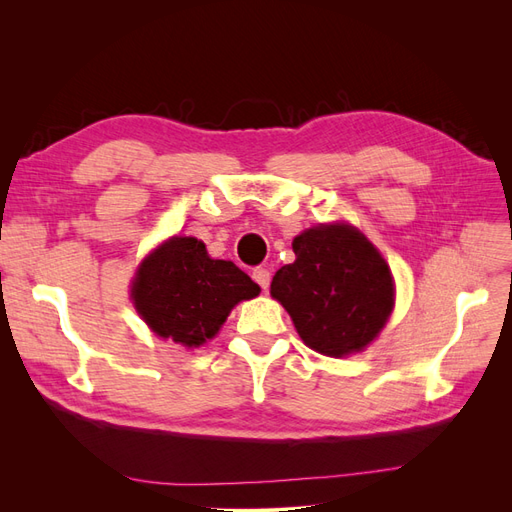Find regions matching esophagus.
Masks as SVG:
<instances>
[{
    "label": "esophagus",
    "instance_id": "1",
    "mask_svg": "<svg viewBox=\"0 0 512 512\" xmlns=\"http://www.w3.org/2000/svg\"><path fill=\"white\" fill-rule=\"evenodd\" d=\"M252 277H254V282H256L262 290L269 288V284H271V273H269L267 269H262V267L254 269V271H252Z\"/></svg>",
    "mask_w": 512,
    "mask_h": 512
}]
</instances>
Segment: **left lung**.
<instances>
[{
  "label": "left lung",
  "instance_id": "8db88e82",
  "mask_svg": "<svg viewBox=\"0 0 512 512\" xmlns=\"http://www.w3.org/2000/svg\"><path fill=\"white\" fill-rule=\"evenodd\" d=\"M297 260L273 275L271 294L290 314L303 342L346 356L374 342L395 303L384 258L348 224L316 226L294 237Z\"/></svg>",
  "mask_w": 512,
  "mask_h": 512
}]
</instances>
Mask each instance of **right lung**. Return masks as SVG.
Instances as JSON below:
<instances>
[{
  "instance_id": "1",
  "label": "right lung",
  "mask_w": 512,
  "mask_h": 512,
  "mask_svg": "<svg viewBox=\"0 0 512 512\" xmlns=\"http://www.w3.org/2000/svg\"><path fill=\"white\" fill-rule=\"evenodd\" d=\"M258 292L235 262L209 258L203 241L173 237L138 269L132 299L153 333L192 348L211 339L230 309Z\"/></svg>"
}]
</instances>
